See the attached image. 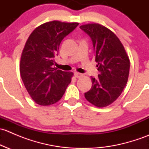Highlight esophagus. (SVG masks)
<instances>
[{"label": "esophagus", "instance_id": "esophagus-1", "mask_svg": "<svg viewBox=\"0 0 149 149\" xmlns=\"http://www.w3.org/2000/svg\"><path fill=\"white\" fill-rule=\"evenodd\" d=\"M74 76H75V77L77 78V79H79V78H81L83 76V74H82V73H78V72H75Z\"/></svg>", "mask_w": 149, "mask_h": 149}]
</instances>
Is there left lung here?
<instances>
[{"label": "left lung", "instance_id": "8db88e82", "mask_svg": "<svg viewBox=\"0 0 149 149\" xmlns=\"http://www.w3.org/2000/svg\"><path fill=\"white\" fill-rule=\"evenodd\" d=\"M80 29L92 41L98 77L91 76L92 86L84 94L87 101L98 107L111 104L124 89L130 71V60L118 37L98 24L82 25Z\"/></svg>", "mask_w": 149, "mask_h": 149}]
</instances>
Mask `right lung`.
<instances>
[{
	"instance_id": "1",
	"label": "right lung",
	"mask_w": 149,
	"mask_h": 149,
	"mask_svg": "<svg viewBox=\"0 0 149 149\" xmlns=\"http://www.w3.org/2000/svg\"><path fill=\"white\" fill-rule=\"evenodd\" d=\"M78 25L58 21L47 22L29 37L21 57L20 74L28 93L38 104L56 103L71 81L72 72L57 70L53 65L61 42Z\"/></svg>"
}]
</instances>
